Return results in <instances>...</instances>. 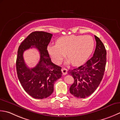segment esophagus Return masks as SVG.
<instances>
[{"label":"esophagus","mask_w":120,"mask_h":120,"mask_svg":"<svg viewBox=\"0 0 120 120\" xmlns=\"http://www.w3.org/2000/svg\"><path fill=\"white\" fill-rule=\"evenodd\" d=\"M62 73H63V75H66L67 74L68 70H67V69H66V68H63L62 69Z\"/></svg>","instance_id":"34e87169"}]
</instances>
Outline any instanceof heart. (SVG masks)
<instances>
[{
    "mask_svg": "<svg viewBox=\"0 0 120 120\" xmlns=\"http://www.w3.org/2000/svg\"><path fill=\"white\" fill-rule=\"evenodd\" d=\"M95 42L92 37L70 35L58 39L56 45H49L48 52L53 62L60 64L66 53L67 63L80 66L85 62L93 51Z\"/></svg>",
    "mask_w": 120,
    "mask_h": 120,
    "instance_id": "obj_1",
    "label": "heart"
}]
</instances>
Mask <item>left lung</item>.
<instances>
[{"label":"left lung","instance_id":"obj_1","mask_svg":"<svg viewBox=\"0 0 120 120\" xmlns=\"http://www.w3.org/2000/svg\"><path fill=\"white\" fill-rule=\"evenodd\" d=\"M96 49L93 57L86 63L68 74L74 79L70 87V92L77 98H84L89 96L97 89L103 78L106 64V50L100 39L95 36Z\"/></svg>","mask_w":120,"mask_h":120}]
</instances>
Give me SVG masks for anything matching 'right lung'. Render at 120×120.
I'll return each instance as SVG.
<instances>
[{
	"label": "right lung",
	"instance_id": "1",
	"mask_svg": "<svg viewBox=\"0 0 120 120\" xmlns=\"http://www.w3.org/2000/svg\"><path fill=\"white\" fill-rule=\"evenodd\" d=\"M52 34L44 31H34L21 43L18 51L16 67L21 84L25 92L33 98L43 99L54 91V83L62 76V67L53 64L47 50ZM36 47L40 52L38 64L33 68L26 66L23 58L24 51Z\"/></svg>",
	"mask_w": 120,
	"mask_h": 120
}]
</instances>
